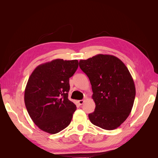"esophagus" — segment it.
<instances>
[{
  "mask_svg": "<svg viewBox=\"0 0 158 158\" xmlns=\"http://www.w3.org/2000/svg\"><path fill=\"white\" fill-rule=\"evenodd\" d=\"M84 100H83V99H81V100H78V103L80 105H82L83 103H84Z\"/></svg>",
  "mask_w": 158,
  "mask_h": 158,
  "instance_id": "obj_1",
  "label": "esophagus"
}]
</instances>
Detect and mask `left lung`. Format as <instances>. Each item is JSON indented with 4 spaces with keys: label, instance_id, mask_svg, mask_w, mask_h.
Wrapping results in <instances>:
<instances>
[{
    "label": "left lung",
    "instance_id": "1",
    "mask_svg": "<svg viewBox=\"0 0 158 158\" xmlns=\"http://www.w3.org/2000/svg\"><path fill=\"white\" fill-rule=\"evenodd\" d=\"M79 66L88 76L92 88L95 111L88 114L94 125L114 130L131 112L136 89L130 72L117 57L99 54L80 60Z\"/></svg>",
    "mask_w": 158,
    "mask_h": 158
}]
</instances>
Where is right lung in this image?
Masks as SVG:
<instances>
[{"label": "right lung", "mask_w": 158, "mask_h": 158, "mask_svg": "<svg viewBox=\"0 0 158 158\" xmlns=\"http://www.w3.org/2000/svg\"><path fill=\"white\" fill-rule=\"evenodd\" d=\"M78 67L77 60L55 59L37 66L30 75L24 102L32 121L43 131L53 135L70 123L76 106L68 98L69 78Z\"/></svg>", "instance_id": "obj_1"}]
</instances>
